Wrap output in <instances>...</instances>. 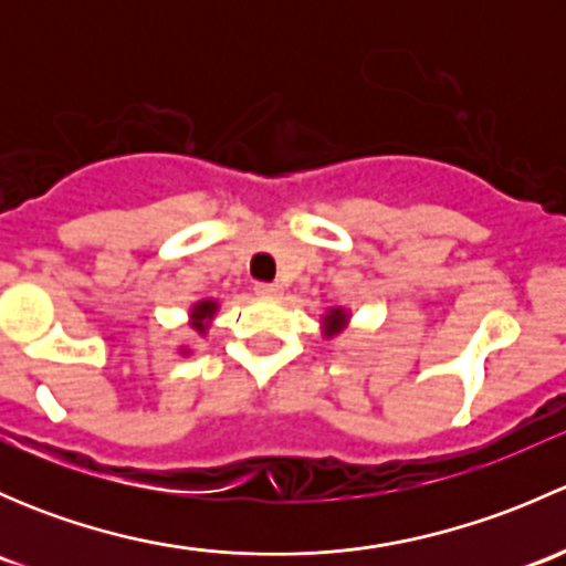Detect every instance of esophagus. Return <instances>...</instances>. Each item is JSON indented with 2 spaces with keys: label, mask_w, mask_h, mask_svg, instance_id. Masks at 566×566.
I'll use <instances>...</instances> for the list:
<instances>
[{
  "label": "esophagus",
  "mask_w": 566,
  "mask_h": 566,
  "mask_svg": "<svg viewBox=\"0 0 566 566\" xmlns=\"http://www.w3.org/2000/svg\"><path fill=\"white\" fill-rule=\"evenodd\" d=\"M256 295H262V298H279V295L284 293L282 284H256Z\"/></svg>",
  "instance_id": "esophagus-1"
}]
</instances>
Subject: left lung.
I'll use <instances>...</instances> for the list:
<instances>
[{
    "label": "left lung",
    "mask_w": 566,
    "mask_h": 566,
    "mask_svg": "<svg viewBox=\"0 0 566 566\" xmlns=\"http://www.w3.org/2000/svg\"><path fill=\"white\" fill-rule=\"evenodd\" d=\"M350 310H345V306H328V310L323 312V317H319V331H323L325 339L339 336L342 331L350 325Z\"/></svg>",
    "instance_id": "1"
}]
</instances>
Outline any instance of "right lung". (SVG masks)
Here are the masks:
<instances>
[{
	"label": "right lung",
	"instance_id": "right-lung-1",
	"mask_svg": "<svg viewBox=\"0 0 566 566\" xmlns=\"http://www.w3.org/2000/svg\"><path fill=\"white\" fill-rule=\"evenodd\" d=\"M216 312H219V301L216 298L197 301V304L188 306V328L197 336H205L210 331V323L216 319ZM177 353H180V356H188V353H191V345H177Z\"/></svg>",
	"mask_w": 566,
	"mask_h": 566
}]
</instances>
